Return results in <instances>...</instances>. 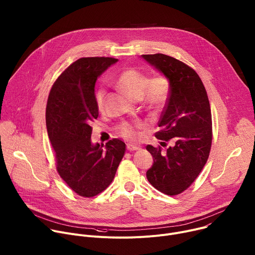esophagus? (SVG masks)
Masks as SVG:
<instances>
[{
	"label": "esophagus",
	"mask_w": 255,
	"mask_h": 255,
	"mask_svg": "<svg viewBox=\"0 0 255 255\" xmlns=\"http://www.w3.org/2000/svg\"><path fill=\"white\" fill-rule=\"evenodd\" d=\"M127 150H129V151H134V150H138L140 147L139 146H137V145H134V144H130V143H128L127 144Z\"/></svg>",
	"instance_id": "1"
}]
</instances>
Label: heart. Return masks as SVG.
<instances>
[{
  "label": "heart",
  "instance_id": "obj_1",
  "mask_svg": "<svg viewBox=\"0 0 255 255\" xmlns=\"http://www.w3.org/2000/svg\"><path fill=\"white\" fill-rule=\"evenodd\" d=\"M117 85L131 98L136 100L142 98L153 109H160L166 102L170 92V84L166 77L159 75L148 79L142 71L133 67L121 72L117 79ZM105 95L106 91L103 88L96 92V104L100 110L104 106ZM140 127V124L123 122L117 127V131L127 140H136L138 138L137 128Z\"/></svg>",
  "mask_w": 255,
  "mask_h": 255
}]
</instances>
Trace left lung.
Segmentation results:
<instances>
[{
	"instance_id": "left-lung-1",
	"label": "left lung",
	"mask_w": 255,
	"mask_h": 255,
	"mask_svg": "<svg viewBox=\"0 0 255 255\" xmlns=\"http://www.w3.org/2000/svg\"><path fill=\"white\" fill-rule=\"evenodd\" d=\"M142 57L169 81L170 92L161 113L155 137L166 146L147 145L153 164L147 170L149 183L167 196L186 191L206 164L212 146V115L206 89L199 75L188 64L156 53Z\"/></svg>"
}]
</instances>
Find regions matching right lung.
I'll list each match as a JSON object with an SVG mask.
<instances>
[{
    "label": "right lung",
    "mask_w": 255,
    "mask_h": 255,
    "mask_svg": "<svg viewBox=\"0 0 255 255\" xmlns=\"http://www.w3.org/2000/svg\"><path fill=\"white\" fill-rule=\"evenodd\" d=\"M113 57H83L71 63L54 82L47 100L46 127L56 169L65 184L81 197L91 198L113 181L126 145L114 138L92 144L91 123L99 116L95 84L117 62Z\"/></svg>",
    "instance_id": "obj_1"
}]
</instances>
